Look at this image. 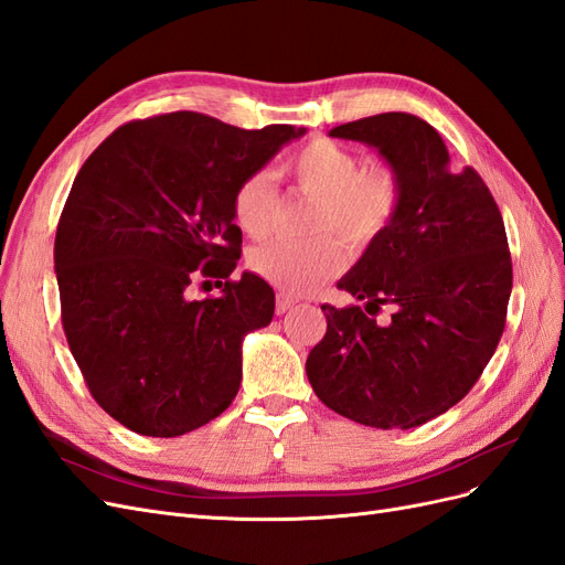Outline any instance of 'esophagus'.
<instances>
[{"mask_svg":"<svg viewBox=\"0 0 565 565\" xmlns=\"http://www.w3.org/2000/svg\"><path fill=\"white\" fill-rule=\"evenodd\" d=\"M297 301L292 299V297H287V295H280L278 297V303H276V313L278 316H282V313H287L289 309H292V306H295Z\"/></svg>","mask_w":565,"mask_h":565,"instance_id":"obj_1","label":"esophagus"}]
</instances>
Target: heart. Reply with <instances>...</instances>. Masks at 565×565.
<instances>
[{"instance_id": "obj_1", "label": "heart", "mask_w": 565, "mask_h": 565, "mask_svg": "<svg viewBox=\"0 0 565 565\" xmlns=\"http://www.w3.org/2000/svg\"><path fill=\"white\" fill-rule=\"evenodd\" d=\"M287 174L299 191L316 198L311 231L337 233L351 252H365L380 243L396 221L403 204V183L391 167H363L353 150L330 139L306 143L289 160ZM278 195L266 172H254L237 183L233 221L252 241H264L276 218ZM320 233L309 241H273L249 252L256 276L301 295L344 268L347 252L334 235Z\"/></svg>"}]
</instances>
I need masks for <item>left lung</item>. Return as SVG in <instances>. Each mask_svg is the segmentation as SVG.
<instances>
[{
	"mask_svg": "<svg viewBox=\"0 0 565 565\" xmlns=\"http://www.w3.org/2000/svg\"><path fill=\"white\" fill-rule=\"evenodd\" d=\"M396 169L403 204L380 243L337 282L361 306L322 303L328 332L306 358L316 396L374 429H415L467 396L504 332L511 256L504 221L471 167L409 113L339 125ZM391 305L380 326L366 316Z\"/></svg>",
	"mask_w": 565,
	"mask_h": 565,
	"instance_id": "obj_1",
	"label": "left lung"
}]
</instances>
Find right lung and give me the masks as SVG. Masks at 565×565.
I'll list each match as a JSON object with an SVG mask.
<instances>
[{
	"instance_id": "right-lung-1",
	"label": "right lung",
	"mask_w": 565,
	"mask_h": 565,
	"mask_svg": "<svg viewBox=\"0 0 565 565\" xmlns=\"http://www.w3.org/2000/svg\"><path fill=\"white\" fill-rule=\"evenodd\" d=\"M303 134L179 110L122 125L82 164L54 245L61 318L92 396L127 429L174 438L233 403L243 339L276 311L259 276L228 280L243 245L233 193ZM198 277L227 282L191 300Z\"/></svg>"
}]
</instances>
